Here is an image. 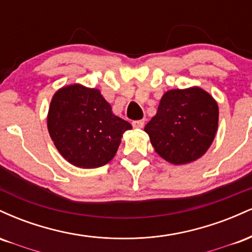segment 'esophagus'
Here are the masks:
<instances>
[{
    "instance_id": "1",
    "label": "esophagus",
    "mask_w": 252,
    "mask_h": 252,
    "mask_svg": "<svg viewBox=\"0 0 252 252\" xmlns=\"http://www.w3.org/2000/svg\"><path fill=\"white\" fill-rule=\"evenodd\" d=\"M143 126H144V121L143 120L134 121V122H132V126H134V128H136V129L143 128Z\"/></svg>"
}]
</instances>
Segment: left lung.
I'll use <instances>...</instances> for the list:
<instances>
[{
    "label": "left lung",
    "instance_id": "8db88e82",
    "mask_svg": "<svg viewBox=\"0 0 252 252\" xmlns=\"http://www.w3.org/2000/svg\"><path fill=\"white\" fill-rule=\"evenodd\" d=\"M218 104L198 86L169 90L144 131L161 158L173 164L193 162L212 144L218 129Z\"/></svg>",
    "mask_w": 252,
    "mask_h": 252
}]
</instances>
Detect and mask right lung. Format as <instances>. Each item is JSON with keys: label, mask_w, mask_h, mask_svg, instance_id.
Here are the masks:
<instances>
[{"label": "right lung", "mask_w": 252, "mask_h": 252, "mask_svg": "<svg viewBox=\"0 0 252 252\" xmlns=\"http://www.w3.org/2000/svg\"><path fill=\"white\" fill-rule=\"evenodd\" d=\"M47 128L66 161L79 168H97L114 158L123 134L132 126L112 114L99 90L73 84L54 94Z\"/></svg>", "instance_id": "right-lung-1"}]
</instances>
